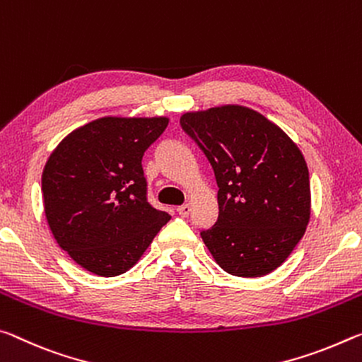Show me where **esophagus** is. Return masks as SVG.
I'll return each mask as SVG.
<instances>
[{"instance_id":"34e87169","label":"esophagus","mask_w":362,"mask_h":362,"mask_svg":"<svg viewBox=\"0 0 362 362\" xmlns=\"http://www.w3.org/2000/svg\"><path fill=\"white\" fill-rule=\"evenodd\" d=\"M176 211H177V215L180 216H182V218H187L189 216V213H191V205H181V206H177L176 209Z\"/></svg>"}]
</instances>
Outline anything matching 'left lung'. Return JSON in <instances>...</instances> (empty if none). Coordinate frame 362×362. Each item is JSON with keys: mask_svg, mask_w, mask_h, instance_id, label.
<instances>
[{"mask_svg": "<svg viewBox=\"0 0 362 362\" xmlns=\"http://www.w3.org/2000/svg\"><path fill=\"white\" fill-rule=\"evenodd\" d=\"M180 123L215 171L218 220L200 235L233 276L262 277L286 262L311 216L310 171L298 146L239 104L185 112Z\"/></svg>", "mask_w": 362, "mask_h": 362, "instance_id": "obj_1", "label": "left lung"}]
</instances>
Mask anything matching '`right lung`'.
<instances>
[{
	"label": "right lung",
	"instance_id": "add662e5",
	"mask_svg": "<svg viewBox=\"0 0 362 362\" xmlns=\"http://www.w3.org/2000/svg\"><path fill=\"white\" fill-rule=\"evenodd\" d=\"M168 117H100L69 133L41 176L45 215L59 247L96 276L139 262L170 215L147 202L142 156Z\"/></svg>",
	"mask_w": 362,
	"mask_h": 362
}]
</instances>
